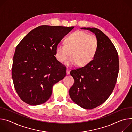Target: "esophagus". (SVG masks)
Returning <instances> with one entry per match:
<instances>
[{
	"label": "esophagus",
	"mask_w": 132,
	"mask_h": 132,
	"mask_svg": "<svg viewBox=\"0 0 132 132\" xmlns=\"http://www.w3.org/2000/svg\"><path fill=\"white\" fill-rule=\"evenodd\" d=\"M70 70L69 68H67V69H66V74H70Z\"/></svg>",
	"instance_id": "34e87169"
}]
</instances>
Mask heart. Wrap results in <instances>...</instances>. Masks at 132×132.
<instances>
[{
  "instance_id": "b5f03b06",
  "label": "heart",
  "mask_w": 132,
  "mask_h": 132,
  "mask_svg": "<svg viewBox=\"0 0 132 132\" xmlns=\"http://www.w3.org/2000/svg\"><path fill=\"white\" fill-rule=\"evenodd\" d=\"M98 48L99 42L95 35L76 31L65 38V44L56 46L55 55L59 62L63 63L71 54L66 65L85 66L93 61Z\"/></svg>"
}]
</instances>
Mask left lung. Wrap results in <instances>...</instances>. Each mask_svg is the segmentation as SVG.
Returning a JSON list of instances; mask_svg holds the SVG:
<instances>
[{"label":"left lung","instance_id":"left-lung-1","mask_svg":"<svg viewBox=\"0 0 132 132\" xmlns=\"http://www.w3.org/2000/svg\"><path fill=\"white\" fill-rule=\"evenodd\" d=\"M81 29L95 34L99 48L92 62L70 71L74 83L69 93L77 105L90 110L105 102L113 92L118 74L119 60L115 47L104 32L96 28Z\"/></svg>","mask_w":132,"mask_h":132}]
</instances>
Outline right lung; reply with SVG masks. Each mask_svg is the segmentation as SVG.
<instances>
[{
	"instance_id": "right-lung-1",
	"label": "right lung",
	"mask_w": 132,
	"mask_h": 132,
	"mask_svg": "<svg viewBox=\"0 0 132 132\" xmlns=\"http://www.w3.org/2000/svg\"><path fill=\"white\" fill-rule=\"evenodd\" d=\"M73 26L42 25L30 31L17 45L12 78L20 99L30 105L48 100L53 86L66 75V67L55 56L56 46Z\"/></svg>"
}]
</instances>
